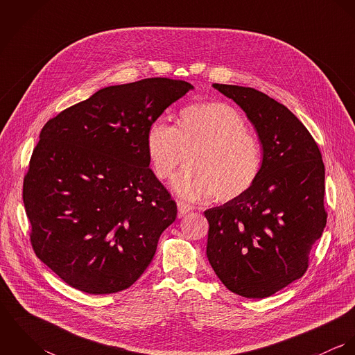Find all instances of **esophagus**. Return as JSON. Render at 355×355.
Returning <instances> with one entry per match:
<instances>
[{"label":"esophagus","instance_id":"34e87169","mask_svg":"<svg viewBox=\"0 0 355 355\" xmlns=\"http://www.w3.org/2000/svg\"><path fill=\"white\" fill-rule=\"evenodd\" d=\"M176 203H178V210H179L180 216H184L193 210V206L189 203L183 202V201H178Z\"/></svg>","mask_w":355,"mask_h":355}]
</instances>
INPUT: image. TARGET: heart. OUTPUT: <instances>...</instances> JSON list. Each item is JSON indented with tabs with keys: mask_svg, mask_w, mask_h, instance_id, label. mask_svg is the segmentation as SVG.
<instances>
[{
	"mask_svg": "<svg viewBox=\"0 0 355 355\" xmlns=\"http://www.w3.org/2000/svg\"><path fill=\"white\" fill-rule=\"evenodd\" d=\"M146 152L157 178L172 180L184 200L201 201L216 194L228 202L246 194L262 168L259 142L249 132L243 114L230 103L196 102L180 112L179 125L164 119L153 121L146 134Z\"/></svg>",
	"mask_w": 355,
	"mask_h": 355,
	"instance_id": "1",
	"label": "heart"
}]
</instances>
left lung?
<instances>
[{
  "label": "left lung",
  "instance_id": "left-lung-1",
  "mask_svg": "<svg viewBox=\"0 0 355 355\" xmlns=\"http://www.w3.org/2000/svg\"><path fill=\"white\" fill-rule=\"evenodd\" d=\"M213 87L242 107L262 148V168L242 197L205 210L206 255L221 283L266 298L304 276L327 224L325 168L317 144L283 103L243 86Z\"/></svg>",
  "mask_w": 355,
  "mask_h": 355
}]
</instances>
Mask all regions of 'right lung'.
<instances>
[{
    "mask_svg": "<svg viewBox=\"0 0 355 355\" xmlns=\"http://www.w3.org/2000/svg\"><path fill=\"white\" fill-rule=\"evenodd\" d=\"M194 86L150 78L109 86L49 120L23 184L37 257L87 294L132 286L178 209L149 168L153 121Z\"/></svg>",
    "mask_w": 355,
    "mask_h": 355,
    "instance_id": "1",
    "label": "right lung"
}]
</instances>
